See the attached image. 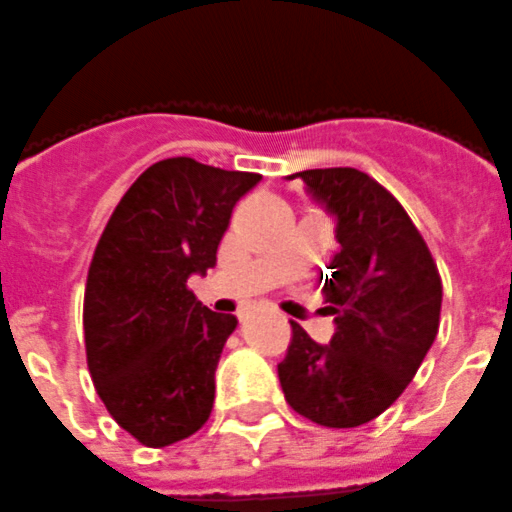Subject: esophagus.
Wrapping results in <instances>:
<instances>
[{"mask_svg": "<svg viewBox=\"0 0 512 512\" xmlns=\"http://www.w3.org/2000/svg\"><path fill=\"white\" fill-rule=\"evenodd\" d=\"M245 318H247V315H242V321H245Z\"/></svg>", "mask_w": 512, "mask_h": 512, "instance_id": "1", "label": "esophagus"}]
</instances>
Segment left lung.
Segmentation results:
<instances>
[{
    "label": "left lung",
    "mask_w": 512,
    "mask_h": 512,
    "mask_svg": "<svg viewBox=\"0 0 512 512\" xmlns=\"http://www.w3.org/2000/svg\"><path fill=\"white\" fill-rule=\"evenodd\" d=\"M293 176L338 219L341 250L323 285L336 333L321 346L290 321L280 386L300 417L358 427L386 412L422 366L439 331L442 278L409 214L369 174L338 166Z\"/></svg>",
    "instance_id": "left-lung-1"
}]
</instances>
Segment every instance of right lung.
Listing matches in <instances>:
<instances>
[{
  "instance_id": "obj_1",
  "label": "right lung",
  "mask_w": 512,
  "mask_h": 512,
  "mask_svg": "<svg viewBox=\"0 0 512 512\" xmlns=\"http://www.w3.org/2000/svg\"><path fill=\"white\" fill-rule=\"evenodd\" d=\"M260 179L164 159L133 181L95 245L83 300L90 379L146 447L181 442L212 414L214 371L237 318L199 303L186 280L217 265L234 204Z\"/></svg>"
}]
</instances>
